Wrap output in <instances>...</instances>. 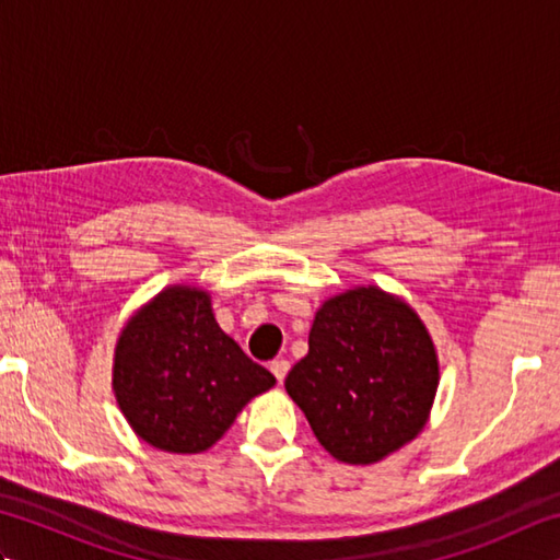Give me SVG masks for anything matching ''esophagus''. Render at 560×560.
<instances>
[{"label":"esophagus","mask_w":560,"mask_h":560,"mask_svg":"<svg viewBox=\"0 0 560 560\" xmlns=\"http://www.w3.org/2000/svg\"><path fill=\"white\" fill-rule=\"evenodd\" d=\"M269 368H271L273 377H277L279 383H283V377H287L289 368H291V361H289V359H277V361H271V363H269Z\"/></svg>","instance_id":"esophagus-1"}]
</instances>
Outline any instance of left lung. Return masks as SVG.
I'll list each match as a JSON object with an SVG mask.
<instances>
[{"instance_id":"1","label":"left lung","mask_w":560,"mask_h":560,"mask_svg":"<svg viewBox=\"0 0 560 560\" xmlns=\"http://www.w3.org/2000/svg\"><path fill=\"white\" fill-rule=\"evenodd\" d=\"M438 383V351L419 313L368 283L317 307L307 353L283 385L331 457L368 467L423 431Z\"/></svg>"}]
</instances>
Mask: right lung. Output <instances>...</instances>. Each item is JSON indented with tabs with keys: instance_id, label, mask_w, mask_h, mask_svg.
Listing matches in <instances>:
<instances>
[{
	"instance_id": "add662e5",
	"label": "right lung",
	"mask_w": 560,
	"mask_h": 560,
	"mask_svg": "<svg viewBox=\"0 0 560 560\" xmlns=\"http://www.w3.org/2000/svg\"><path fill=\"white\" fill-rule=\"evenodd\" d=\"M277 385L213 317L211 293L171 283L127 319L113 355V392L151 447L197 455L219 443L249 399Z\"/></svg>"
}]
</instances>
